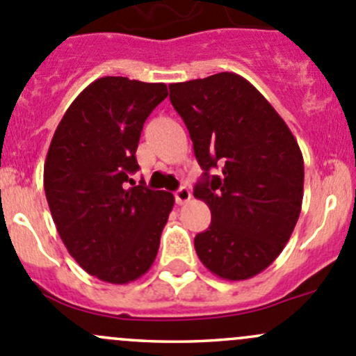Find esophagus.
<instances>
[{
    "label": "esophagus",
    "instance_id": "34e87169",
    "mask_svg": "<svg viewBox=\"0 0 356 356\" xmlns=\"http://www.w3.org/2000/svg\"><path fill=\"white\" fill-rule=\"evenodd\" d=\"M189 200H191V191H189V188L182 186V188H179L177 191H175V201H177L179 204L188 203Z\"/></svg>",
    "mask_w": 356,
    "mask_h": 356
}]
</instances>
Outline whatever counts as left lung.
Wrapping results in <instances>:
<instances>
[{
    "label": "left lung",
    "mask_w": 356,
    "mask_h": 356,
    "mask_svg": "<svg viewBox=\"0 0 356 356\" xmlns=\"http://www.w3.org/2000/svg\"><path fill=\"white\" fill-rule=\"evenodd\" d=\"M203 177L195 198L211 224L195 238L201 264L227 281L260 274L284 250L303 201L300 146L281 115L241 75L220 72L168 86ZM221 167V174H209Z\"/></svg>",
    "instance_id": "8db88e82"
}]
</instances>
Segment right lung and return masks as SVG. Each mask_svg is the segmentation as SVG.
<instances>
[{"label":"right lung","mask_w":356,"mask_h":356,"mask_svg":"<svg viewBox=\"0 0 356 356\" xmlns=\"http://www.w3.org/2000/svg\"><path fill=\"white\" fill-rule=\"evenodd\" d=\"M167 86L102 77L74 99L44 161V193L63 245L88 274L127 284L149 270L174 195L131 175L143 125Z\"/></svg>","instance_id":"right-lung-1"}]
</instances>
